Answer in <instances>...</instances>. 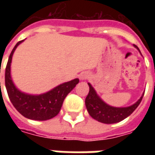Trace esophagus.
I'll list each match as a JSON object with an SVG mask.
<instances>
[{"mask_svg":"<svg viewBox=\"0 0 155 155\" xmlns=\"http://www.w3.org/2000/svg\"><path fill=\"white\" fill-rule=\"evenodd\" d=\"M90 77V74L88 73V72H82L81 74H80V79H81V81H84V80H86L88 78Z\"/></svg>","mask_w":155,"mask_h":155,"instance_id":"34e87169","label":"esophagus"}]
</instances>
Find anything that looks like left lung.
<instances>
[{
  "label": "left lung",
  "mask_w": 155,
  "mask_h": 155,
  "mask_svg": "<svg viewBox=\"0 0 155 155\" xmlns=\"http://www.w3.org/2000/svg\"><path fill=\"white\" fill-rule=\"evenodd\" d=\"M134 46L136 48L141 54L140 49L137 47L135 45H134ZM88 85L90 87V91L85 99V106L87 109L88 113L94 120L104 124L118 123L124 120L128 116H130V114L135 110V109L139 106L144 94L143 92L141 97L134 104H131L130 106L114 107L105 103L100 97V95L97 94L96 91L91 85V83H88Z\"/></svg>",
  "instance_id": "left-lung-1"
}]
</instances>
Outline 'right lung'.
<instances>
[{"label": "right lung", "mask_w": 155, "mask_h": 155, "mask_svg": "<svg viewBox=\"0 0 155 155\" xmlns=\"http://www.w3.org/2000/svg\"><path fill=\"white\" fill-rule=\"evenodd\" d=\"M25 40L19 41L13 48L9 56L5 74V88L10 101L19 113L23 116L33 120H47L56 116L61 110L64 98L79 83V79L55 86L51 91L40 94H32L20 91L15 86L12 78V61L13 54L19 45ZM1 87V82H0Z\"/></svg>", "instance_id": "add662e5"}]
</instances>
